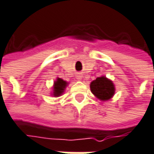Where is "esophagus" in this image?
Listing matches in <instances>:
<instances>
[{"mask_svg": "<svg viewBox=\"0 0 154 154\" xmlns=\"http://www.w3.org/2000/svg\"><path fill=\"white\" fill-rule=\"evenodd\" d=\"M76 77H77V80H82V78H83V74H81V73H77Z\"/></svg>", "mask_w": 154, "mask_h": 154, "instance_id": "obj_1", "label": "esophagus"}]
</instances>
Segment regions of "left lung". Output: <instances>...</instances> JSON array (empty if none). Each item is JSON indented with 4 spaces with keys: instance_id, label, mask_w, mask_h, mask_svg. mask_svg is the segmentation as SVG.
Returning a JSON list of instances; mask_svg holds the SVG:
<instances>
[{
    "instance_id": "8db88e82",
    "label": "left lung",
    "mask_w": 154,
    "mask_h": 154,
    "mask_svg": "<svg viewBox=\"0 0 154 154\" xmlns=\"http://www.w3.org/2000/svg\"><path fill=\"white\" fill-rule=\"evenodd\" d=\"M90 88L92 94L100 101H106L113 98L116 92V87L112 80L105 76L97 77L91 81Z\"/></svg>"
}]
</instances>
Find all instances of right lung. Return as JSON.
<instances>
[{
	"label": "right lung",
	"instance_id": "obj_1",
	"mask_svg": "<svg viewBox=\"0 0 154 154\" xmlns=\"http://www.w3.org/2000/svg\"><path fill=\"white\" fill-rule=\"evenodd\" d=\"M68 85H69V83L67 81L63 80L60 77H57L56 80L54 82L53 91L51 92V95L54 97H59V96L63 95Z\"/></svg>",
	"mask_w": 154,
	"mask_h": 154
}]
</instances>
